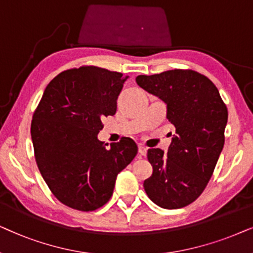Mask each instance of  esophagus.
Segmentation results:
<instances>
[{
  "instance_id": "obj_1",
  "label": "esophagus",
  "mask_w": 253,
  "mask_h": 253,
  "mask_svg": "<svg viewBox=\"0 0 253 253\" xmlns=\"http://www.w3.org/2000/svg\"><path fill=\"white\" fill-rule=\"evenodd\" d=\"M147 147H144L143 144H140L139 146V154H140V156H146L147 155Z\"/></svg>"
}]
</instances>
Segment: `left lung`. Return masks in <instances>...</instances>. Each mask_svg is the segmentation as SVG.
Masks as SVG:
<instances>
[{
	"mask_svg": "<svg viewBox=\"0 0 253 253\" xmlns=\"http://www.w3.org/2000/svg\"><path fill=\"white\" fill-rule=\"evenodd\" d=\"M136 83L167 104V118L176 128L167 154L148 149L153 174L144 191L166 210L187 206L206 188L223 149L227 106L215 84L192 69L139 75Z\"/></svg>",
	"mask_w": 253,
	"mask_h": 253,
	"instance_id": "1",
	"label": "left lung"
}]
</instances>
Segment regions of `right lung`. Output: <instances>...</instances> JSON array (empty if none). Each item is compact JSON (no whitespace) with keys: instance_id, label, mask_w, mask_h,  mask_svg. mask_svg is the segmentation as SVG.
I'll list each match as a JSON object with an SVG mask.
<instances>
[{"instance_id":"obj_1","label":"right lung","mask_w":253,"mask_h":253,"mask_svg":"<svg viewBox=\"0 0 253 253\" xmlns=\"http://www.w3.org/2000/svg\"><path fill=\"white\" fill-rule=\"evenodd\" d=\"M129 76L96 66L60 73L46 86L33 113L37 166L54 197L73 210L91 211L111 199L118 173L134 160L130 137L97 139L104 117L113 116Z\"/></svg>"}]
</instances>
